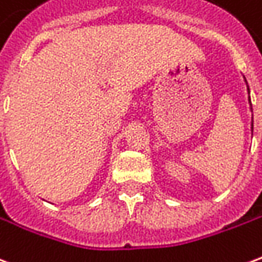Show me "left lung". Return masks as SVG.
<instances>
[{"label":"left lung","mask_w":262,"mask_h":262,"mask_svg":"<svg viewBox=\"0 0 262 262\" xmlns=\"http://www.w3.org/2000/svg\"><path fill=\"white\" fill-rule=\"evenodd\" d=\"M247 90H248V85H247ZM248 94H250V90H248ZM250 101V99H248ZM250 109H253V108H250ZM251 129H253V122H251Z\"/></svg>","instance_id":"left-lung-1"}]
</instances>
